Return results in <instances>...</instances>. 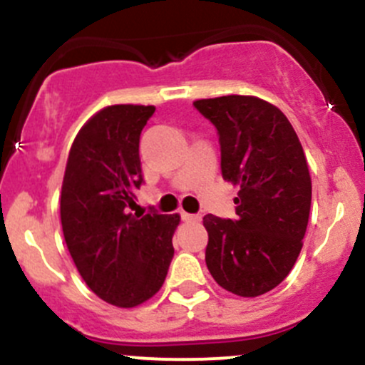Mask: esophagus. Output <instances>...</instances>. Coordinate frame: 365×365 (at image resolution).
I'll return each mask as SVG.
<instances>
[{"label":"esophagus","instance_id":"34e87169","mask_svg":"<svg viewBox=\"0 0 365 365\" xmlns=\"http://www.w3.org/2000/svg\"><path fill=\"white\" fill-rule=\"evenodd\" d=\"M182 219L185 220V222H200V220H201V215H196V213H187V212H182Z\"/></svg>","mask_w":365,"mask_h":365}]
</instances>
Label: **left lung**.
I'll use <instances>...</instances> for the list:
<instances>
[{
	"label": "left lung",
	"mask_w": 365,
	"mask_h": 365,
	"mask_svg": "<svg viewBox=\"0 0 365 365\" xmlns=\"http://www.w3.org/2000/svg\"><path fill=\"white\" fill-rule=\"evenodd\" d=\"M194 108L215 125L222 178L240 187L237 219L203 217L206 267L227 292L259 297L302 251L312 194L304 148L284 113L257 97L201 98Z\"/></svg>",
	"instance_id": "left-lung-1"
}]
</instances>
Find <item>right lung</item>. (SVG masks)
<instances>
[{"instance_id":"right-lung-1","label":"right lung","mask_w":365,"mask_h":365,"mask_svg":"<svg viewBox=\"0 0 365 365\" xmlns=\"http://www.w3.org/2000/svg\"><path fill=\"white\" fill-rule=\"evenodd\" d=\"M153 106H108L70 148L60 215L67 247L88 288L116 307H135L162 288L178 213H132L141 187L139 135Z\"/></svg>"}]
</instances>
